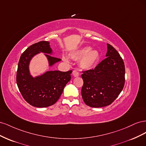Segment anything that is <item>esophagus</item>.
Masks as SVG:
<instances>
[{"instance_id":"1","label":"esophagus","mask_w":146,"mask_h":146,"mask_svg":"<svg viewBox=\"0 0 146 146\" xmlns=\"http://www.w3.org/2000/svg\"><path fill=\"white\" fill-rule=\"evenodd\" d=\"M72 74L74 77H78L79 76V73L77 70H74L72 71Z\"/></svg>"}]
</instances>
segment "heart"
I'll return each instance as SVG.
<instances>
[{
	"label": "heart",
	"mask_w": 146,
	"mask_h": 146,
	"mask_svg": "<svg viewBox=\"0 0 146 146\" xmlns=\"http://www.w3.org/2000/svg\"><path fill=\"white\" fill-rule=\"evenodd\" d=\"M91 47L86 46L82 47L80 49L71 54L70 56L74 60H80V65L84 69H90L93 68L99 60V52L96 50H91ZM66 60V59H65Z\"/></svg>",
	"instance_id": "heart-1"
}]
</instances>
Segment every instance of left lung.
I'll use <instances>...</instances> for the list:
<instances>
[{
	"label": "left lung",
	"instance_id": "1",
	"mask_svg": "<svg viewBox=\"0 0 146 146\" xmlns=\"http://www.w3.org/2000/svg\"><path fill=\"white\" fill-rule=\"evenodd\" d=\"M107 58L94 69L83 70V100L91 107H104L112 104L125 83V65L118 52L107 44Z\"/></svg>",
	"mask_w": 146,
	"mask_h": 146
}]
</instances>
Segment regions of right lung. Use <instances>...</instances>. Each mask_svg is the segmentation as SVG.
<instances>
[{
    "label": "right lung",
    "mask_w": 146,
    "mask_h": 146,
    "mask_svg": "<svg viewBox=\"0 0 146 146\" xmlns=\"http://www.w3.org/2000/svg\"><path fill=\"white\" fill-rule=\"evenodd\" d=\"M39 52L45 53L49 65L61 59L51 56L52 49L48 41H41L29 47L21 55L17 66L16 83L25 100L35 107H49L55 104L62 94L64 88L70 80L72 70L47 71L41 76L33 78L29 70V62Z\"/></svg>",
    "instance_id": "obj_1"
}]
</instances>
